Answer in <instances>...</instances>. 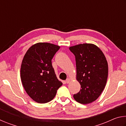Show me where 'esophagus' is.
<instances>
[{"instance_id":"1","label":"esophagus","mask_w":126,"mask_h":126,"mask_svg":"<svg viewBox=\"0 0 126 126\" xmlns=\"http://www.w3.org/2000/svg\"><path fill=\"white\" fill-rule=\"evenodd\" d=\"M70 82H71V79H70L69 78H67V80H66V81H65L66 83H69Z\"/></svg>"}]
</instances>
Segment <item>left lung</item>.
Returning a JSON list of instances; mask_svg holds the SVG:
<instances>
[{"mask_svg": "<svg viewBox=\"0 0 126 126\" xmlns=\"http://www.w3.org/2000/svg\"><path fill=\"white\" fill-rule=\"evenodd\" d=\"M75 55L76 79L80 90L73 95L81 104H88L96 100L106 86L108 78V63L103 53L97 46L91 43L70 47Z\"/></svg>", "mask_w": 126, "mask_h": 126, "instance_id": "8db88e82", "label": "left lung"}]
</instances>
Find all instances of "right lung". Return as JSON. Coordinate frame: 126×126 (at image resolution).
<instances>
[{
  "label": "right lung",
  "instance_id": "1",
  "mask_svg": "<svg viewBox=\"0 0 126 126\" xmlns=\"http://www.w3.org/2000/svg\"><path fill=\"white\" fill-rule=\"evenodd\" d=\"M60 47L38 43L30 47L23 59L20 78L29 96L39 103L50 102L62 83L57 78L52 59Z\"/></svg>",
  "mask_w": 126,
  "mask_h": 126
}]
</instances>
